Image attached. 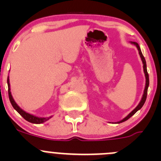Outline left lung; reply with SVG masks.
<instances>
[{
    "instance_id": "1",
    "label": "left lung",
    "mask_w": 161,
    "mask_h": 161,
    "mask_svg": "<svg viewBox=\"0 0 161 161\" xmlns=\"http://www.w3.org/2000/svg\"><path fill=\"white\" fill-rule=\"evenodd\" d=\"M130 43H131V44H134L135 46H136V47H137L138 51H139V56H140L141 60H142V64H143V71H144V74H145V77H146V85H145V89H144V91H143V94H142V99H141L140 102H139V104L137 105V107H136V108H135V109L133 110L132 111H131L130 113H129V114H128L127 116L125 117V118H124L122 120H121V121H118V122H116L117 124H119V123L124 122V121H127V120L129 119V118H130L132 116V115H134L136 113V112H137L138 111H139V110H140L141 108H142L143 104H144V103H145L146 100H147V90H148L149 84H150V81H149V75H148V72H147V63H146L145 58H144L143 55H142L140 47H139V44H138L137 43H136V42H130Z\"/></svg>"
}]
</instances>
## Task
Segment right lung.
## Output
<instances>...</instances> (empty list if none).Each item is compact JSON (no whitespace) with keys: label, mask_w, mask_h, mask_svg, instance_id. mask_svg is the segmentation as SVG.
I'll use <instances>...</instances> for the list:
<instances>
[{"label":"right lung","mask_w":161,"mask_h":161,"mask_svg":"<svg viewBox=\"0 0 161 161\" xmlns=\"http://www.w3.org/2000/svg\"><path fill=\"white\" fill-rule=\"evenodd\" d=\"M8 97H9V100H10V102L12 105V107L14 108V109L24 119L26 120L27 121L29 122L32 123V124H42V123L45 122V121H48L50 118H51L53 116H50V117H46V118H40V117H37L35 116V115L32 114L28 113V112L25 111L24 110H22L19 105L16 103V102L14 101V98H13L12 95H11V88H10V80H9V76H8Z\"/></svg>","instance_id":"add662e5"}]
</instances>
